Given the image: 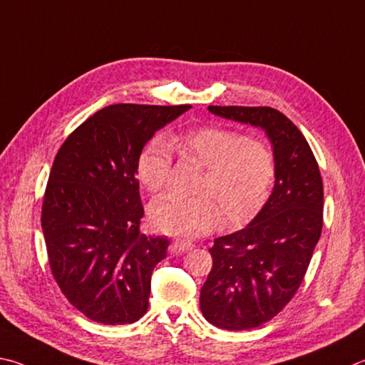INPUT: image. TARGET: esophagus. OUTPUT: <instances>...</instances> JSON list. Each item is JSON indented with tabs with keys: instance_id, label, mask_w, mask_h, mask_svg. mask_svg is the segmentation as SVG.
<instances>
[{
	"instance_id": "34e87169",
	"label": "esophagus",
	"mask_w": 365,
	"mask_h": 365,
	"mask_svg": "<svg viewBox=\"0 0 365 365\" xmlns=\"http://www.w3.org/2000/svg\"><path fill=\"white\" fill-rule=\"evenodd\" d=\"M194 244L189 240H175L170 247V252L171 253H186L189 250H192Z\"/></svg>"
}]
</instances>
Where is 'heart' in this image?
<instances>
[{
	"mask_svg": "<svg viewBox=\"0 0 365 365\" xmlns=\"http://www.w3.org/2000/svg\"><path fill=\"white\" fill-rule=\"evenodd\" d=\"M171 149L205 168L199 197L166 195L153 202L150 218L158 231L197 237L225 220L240 225L264 205L276 176L269 145L225 126H200L168 139L153 138L138 158V178L152 194L166 187Z\"/></svg>",
	"mask_w": 365,
	"mask_h": 365,
	"instance_id": "obj_1",
	"label": "heart"
}]
</instances>
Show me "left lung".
<instances>
[{"mask_svg":"<svg viewBox=\"0 0 365 365\" xmlns=\"http://www.w3.org/2000/svg\"><path fill=\"white\" fill-rule=\"evenodd\" d=\"M208 110L261 128L276 158L269 199L247 227L215 239L213 267L200 290V309L210 324L248 330L277 316L303 282L322 232V178L308 140L276 108Z\"/></svg>","mask_w":365,"mask_h":365,"instance_id":"1","label":"left lung"}]
</instances>
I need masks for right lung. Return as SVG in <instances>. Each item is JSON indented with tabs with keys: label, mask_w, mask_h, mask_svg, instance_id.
<instances>
[{
	"label": "right lung",
	"mask_w": 365,
	"mask_h": 365,
	"mask_svg": "<svg viewBox=\"0 0 365 365\" xmlns=\"http://www.w3.org/2000/svg\"><path fill=\"white\" fill-rule=\"evenodd\" d=\"M190 106L115 104L76 128L57 152L41 210L51 272L88 319L133 324L149 308L152 271L170 242L139 234L138 158Z\"/></svg>",
	"instance_id": "right-lung-1"
}]
</instances>
